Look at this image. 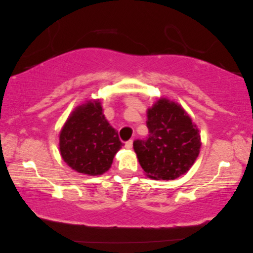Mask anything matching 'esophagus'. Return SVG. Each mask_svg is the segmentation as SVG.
Segmentation results:
<instances>
[{"label":"esophagus","instance_id":"1","mask_svg":"<svg viewBox=\"0 0 253 253\" xmlns=\"http://www.w3.org/2000/svg\"><path fill=\"white\" fill-rule=\"evenodd\" d=\"M132 143H133V141L132 140H128L126 143H125V147L127 148V150H131L132 148Z\"/></svg>","mask_w":253,"mask_h":253}]
</instances>
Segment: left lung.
I'll return each instance as SVG.
<instances>
[{
    "label": "left lung",
    "mask_w": 253,
    "mask_h": 253,
    "mask_svg": "<svg viewBox=\"0 0 253 253\" xmlns=\"http://www.w3.org/2000/svg\"><path fill=\"white\" fill-rule=\"evenodd\" d=\"M146 126L148 138L133 142L146 175L173 180L188 172L199 156L201 137L185 110L176 102L160 98L147 110Z\"/></svg>",
    "instance_id": "obj_1"
}]
</instances>
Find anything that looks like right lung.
<instances>
[{"label": "right lung", "mask_w": 253, "mask_h": 253, "mask_svg": "<svg viewBox=\"0 0 253 253\" xmlns=\"http://www.w3.org/2000/svg\"><path fill=\"white\" fill-rule=\"evenodd\" d=\"M122 145L118 131L102 113L99 99L76 108L60 133L63 160L71 169L87 175L107 172Z\"/></svg>", "instance_id": "right-lung-1"}]
</instances>
